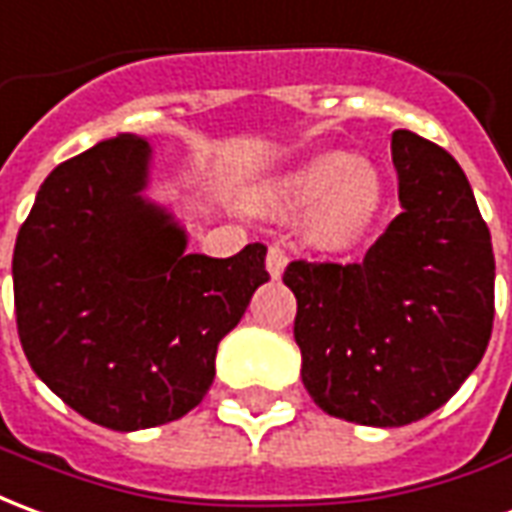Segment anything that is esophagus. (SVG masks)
Wrapping results in <instances>:
<instances>
[{"instance_id":"34e87169","label":"esophagus","mask_w":512,"mask_h":512,"mask_svg":"<svg viewBox=\"0 0 512 512\" xmlns=\"http://www.w3.org/2000/svg\"><path fill=\"white\" fill-rule=\"evenodd\" d=\"M284 267H286V253L278 245H270V250H267V273L273 275L275 281L284 275Z\"/></svg>"}]
</instances>
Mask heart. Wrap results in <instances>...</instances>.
Instances as JSON below:
<instances>
[{"label":"heart","instance_id":"heart-1","mask_svg":"<svg viewBox=\"0 0 512 512\" xmlns=\"http://www.w3.org/2000/svg\"><path fill=\"white\" fill-rule=\"evenodd\" d=\"M264 204L281 212H308V237L339 248L364 234L380 215L383 179L364 159L344 151L311 157L264 192Z\"/></svg>","mask_w":512,"mask_h":512}]
</instances>
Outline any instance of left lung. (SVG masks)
I'll list each match as a JSON object with an SVG mask.
<instances>
[{
	"label": "left lung",
	"mask_w": 512,
	"mask_h": 512,
	"mask_svg": "<svg viewBox=\"0 0 512 512\" xmlns=\"http://www.w3.org/2000/svg\"><path fill=\"white\" fill-rule=\"evenodd\" d=\"M402 212L361 262H292L303 386L322 411L402 427L438 411L494 328V248L466 173L408 129L391 134Z\"/></svg>",
	"instance_id": "1"
}]
</instances>
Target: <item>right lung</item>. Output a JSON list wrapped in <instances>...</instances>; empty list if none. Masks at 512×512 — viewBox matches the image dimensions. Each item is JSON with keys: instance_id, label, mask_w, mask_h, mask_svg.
<instances>
[{"instance_id": "add662e5", "label": "right lung", "mask_w": 512, "mask_h": 512, "mask_svg": "<svg viewBox=\"0 0 512 512\" xmlns=\"http://www.w3.org/2000/svg\"><path fill=\"white\" fill-rule=\"evenodd\" d=\"M151 146L118 134L46 176L13 250L18 339L35 375L118 433L190 413L217 344L270 281L267 248L187 253V231L148 201Z\"/></svg>"}]
</instances>
